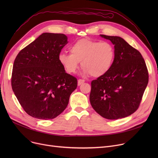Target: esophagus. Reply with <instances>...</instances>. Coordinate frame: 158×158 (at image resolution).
<instances>
[{
  "label": "esophagus",
  "mask_w": 158,
  "mask_h": 158,
  "mask_svg": "<svg viewBox=\"0 0 158 158\" xmlns=\"http://www.w3.org/2000/svg\"><path fill=\"white\" fill-rule=\"evenodd\" d=\"M85 82V81L84 80V79H79L78 80V81H77V85H78V86H80L81 84H82V83H84V82Z\"/></svg>",
  "instance_id": "obj_1"
}]
</instances>
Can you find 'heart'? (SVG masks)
<instances>
[{"mask_svg":"<svg viewBox=\"0 0 158 158\" xmlns=\"http://www.w3.org/2000/svg\"><path fill=\"white\" fill-rule=\"evenodd\" d=\"M70 54L61 52L58 60L66 72L73 73L79 67V62L85 74L100 77L108 72L114 60V48L107 41L81 39L70 47Z\"/></svg>","mask_w":158,"mask_h":158,"instance_id":"obj_1","label":"heart"}]
</instances>
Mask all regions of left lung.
Returning a JSON list of instances; mask_svg holds the SVG:
<instances>
[{
  "label": "left lung",
  "mask_w": 158,
  "mask_h": 158,
  "mask_svg": "<svg viewBox=\"0 0 158 158\" xmlns=\"http://www.w3.org/2000/svg\"><path fill=\"white\" fill-rule=\"evenodd\" d=\"M114 45L110 70L91 82V105L102 117H128L139 106L148 82V72L141 53L119 36L101 35Z\"/></svg>",
  "instance_id": "obj_1"
}]
</instances>
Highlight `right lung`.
Here are the masks:
<instances>
[{
  "instance_id": "right-lung-1",
  "label": "right lung",
  "mask_w": 158,
  "mask_h": 158,
  "mask_svg": "<svg viewBox=\"0 0 158 158\" xmlns=\"http://www.w3.org/2000/svg\"><path fill=\"white\" fill-rule=\"evenodd\" d=\"M67 36L45 32L16 56L11 86L23 110L41 120L52 119L67 106L77 79L66 73L58 60Z\"/></svg>"
}]
</instances>
